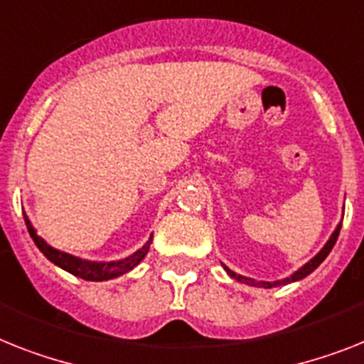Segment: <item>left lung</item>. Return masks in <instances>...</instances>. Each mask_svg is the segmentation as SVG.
<instances>
[{"mask_svg":"<svg viewBox=\"0 0 364 364\" xmlns=\"http://www.w3.org/2000/svg\"><path fill=\"white\" fill-rule=\"evenodd\" d=\"M341 227L342 223L337 225V229L333 230V234L329 236V240L326 242V245H323L322 249H320V253H316L314 257L309 260L307 264H303L301 268L297 269V272H294L290 277L287 279H281V281H273V283H269V281H255V279H249V277H243V275H238V273H234L232 269H229L227 266L223 264V268L227 269V273H229L230 277L236 279V281H240V283H245V284H251V287H262V288H273V287H283V284H288V283H296V281H301L303 277H307L309 273H312L314 269L320 266V264L326 260V257L329 253H331L333 245L337 243V238H338V232H341Z\"/></svg>","mask_w":364,"mask_h":364,"instance_id":"8db88e82","label":"left lung"}]
</instances>
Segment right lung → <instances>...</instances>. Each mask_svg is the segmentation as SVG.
Here are the masks:
<instances>
[{
    "label": "right lung",
    "instance_id": "1",
    "mask_svg": "<svg viewBox=\"0 0 364 364\" xmlns=\"http://www.w3.org/2000/svg\"><path fill=\"white\" fill-rule=\"evenodd\" d=\"M23 219H26L29 236L33 238L35 245L41 249V253L44 255L50 262H53L61 269L72 273V275H76V277L85 279V281H109V279L121 277L126 272L134 269L135 266L145 258V255L149 253L150 243H152V234H150V238L146 240L145 245L141 249H137V251H135L134 255H130V257L122 258V260H111V262H95V260H85V258L74 257V255H68L65 253V251H59V249L48 245V243L38 236L37 230H35V227H33L31 221H29V218H27L26 214H23Z\"/></svg>",
    "mask_w": 364,
    "mask_h": 364
}]
</instances>
